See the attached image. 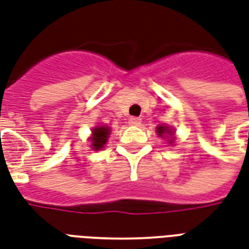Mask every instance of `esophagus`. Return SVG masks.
Segmentation results:
<instances>
[{"mask_svg": "<svg viewBox=\"0 0 249 249\" xmlns=\"http://www.w3.org/2000/svg\"><path fill=\"white\" fill-rule=\"evenodd\" d=\"M140 124H141L140 117H130L129 119V125H132V126H139Z\"/></svg>", "mask_w": 249, "mask_h": 249, "instance_id": "1", "label": "esophagus"}]
</instances>
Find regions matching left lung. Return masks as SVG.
I'll use <instances>...</instances> for the list:
<instances>
[{"instance_id": "8db88e82", "label": "left lung", "mask_w": 249, "mask_h": 249, "mask_svg": "<svg viewBox=\"0 0 249 249\" xmlns=\"http://www.w3.org/2000/svg\"><path fill=\"white\" fill-rule=\"evenodd\" d=\"M157 133L160 134V137H162L163 134H170L171 136V132H170V129H169V126H165V125H160V126H158ZM173 141H174V139L169 140V142L170 143L173 142Z\"/></svg>"}]
</instances>
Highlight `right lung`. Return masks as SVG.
<instances>
[{
  "label": "right lung",
  "instance_id": "add662e5",
  "mask_svg": "<svg viewBox=\"0 0 249 249\" xmlns=\"http://www.w3.org/2000/svg\"><path fill=\"white\" fill-rule=\"evenodd\" d=\"M110 129L108 126H97L95 129L92 130V148L95 149V150H100L101 148H104V145H106L107 140L109 137Z\"/></svg>",
  "mask_w": 249,
  "mask_h": 249
}]
</instances>
